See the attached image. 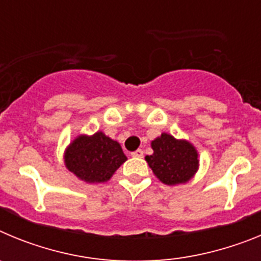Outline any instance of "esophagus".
I'll use <instances>...</instances> for the list:
<instances>
[{"mask_svg": "<svg viewBox=\"0 0 261 261\" xmlns=\"http://www.w3.org/2000/svg\"><path fill=\"white\" fill-rule=\"evenodd\" d=\"M130 155H132L133 158H142V156H144V151H142L141 149H138V150L130 153Z\"/></svg>", "mask_w": 261, "mask_h": 261, "instance_id": "1", "label": "esophagus"}]
</instances>
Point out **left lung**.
Segmentation results:
<instances>
[{"label": "left lung", "instance_id": "obj_1", "mask_svg": "<svg viewBox=\"0 0 261 261\" xmlns=\"http://www.w3.org/2000/svg\"><path fill=\"white\" fill-rule=\"evenodd\" d=\"M151 149L153 154L145 159L153 174L166 186L187 183L199 170V151L188 140L163 132L151 141Z\"/></svg>", "mask_w": 261, "mask_h": 261}]
</instances>
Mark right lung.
<instances>
[{
  "instance_id": "right-lung-1",
  "label": "right lung",
  "mask_w": 261,
  "mask_h": 261,
  "mask_svg": "<svg viewBox=\"0 0 261 261\" xmlns=\"http://www.w3.org/2000/svg\"><path fill=\"white\" fill-rule=\"evenodd\" d=\"M120 144L98 130L94 135H78L64 151V163L82 181L98 184L108 181L126 161Z\"/></svg>"
}]
</instances>
